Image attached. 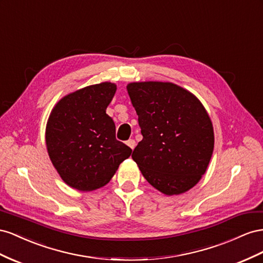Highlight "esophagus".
I'll list each match as a JSON object with an SVG mask.
<instances>
[{
  "label": "esophagus",
  "mask_w": 263,
  "mask_h": 263,
  "mask_svg": "<svg viewBox=\"0 0 263 263\" xmlns=\"http://www.w3.org/2000/svg\"><path fill=\"white\" fill-rule=\"evenodd\" d=\"M126 144L130 146V148H132V149H133L134 147H136V141L132 140V139H130V140H127V141H126Z\"/></svg>",
  "instance_id": "esophagus-1"
}]
</instances>
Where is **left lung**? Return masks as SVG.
Instances as JSON below:
<instances>
[{
	"label": "left lung",
	"instance_id": "8db88e82",
	"mask_svg": "<svg viewBox=\"0 0 263 263\" xmlns=\"http://www.w3.org/2000/svg\"><path fill=\"white\" fill-rule=\"evenodd\" d=\"M143 136L132 159L154 189L183 194L205 174L214 151V127L206 109L189 90L172 82L126 86Z\"/></svg>",
	"mask_w": 263,
	"mask_h": 263
}]
</instances>
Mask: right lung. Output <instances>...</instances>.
<instances>
[{
    "label": "right lung",
    "instance_id": "obj_1",
    "mask_svg": "<svg viewBox=\"0 0 263 263\" xmlns=\"http://www.w3.org/2000/svg\"><path fill=\"white\" fill-rule=\"evenodd\" d=\"M117 85L101 82L63 97L46 124L49 159L72 189L91 192L107 185L132 149L116 139V124L106 110Z\"/></svg>",
    "mask_w": 263,
    "mask_h": 263
}]
</instances>
